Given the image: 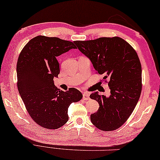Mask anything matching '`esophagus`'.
I'll return each instance as SVG.
<instances>
[{
	"label": "esophagus",
	"mask_w": 160,
	"mask_h": 160,
	"mask_svg": "<svg viewBox=\"0 0 160 160\" xmlns=\"http://www.w3.org/2000/svg\"><path fill=\"white\" fill-rule=\"evenodd\" d=\"M89 96H90L89 92H83V98L84 99H85V100H88V99H89Z\"/></svg>",
	"instance_id": "obj_1"
}]
</instances>
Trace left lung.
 <instances>
[{
  "instance_id": "left-lung-1",
  "label": "left lung",
  "mask_w": 160,
  "mask_h": 160,
  "mask_svg": "<svg viewBox=\"0 0 160 160\" xmlns=\"http://www.w3.org/2000/svg\"><path fill=\"white\" fill-rule=\"evenodd\" d=\"M74 42L90 60L96 73L103 74L101 81L108 83L111 90L108 98L98 92L90 95L99 105L97 112L90 115V120L100 130H116L127 121L141 95V65L137 53L119 37Z\"/></svg>"
}]
</instances>
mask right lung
I'll return each mask as SVG.
<instances>
[{"instance_id": "add662e5", "label": "right lung", "mask_w": 160, "mask_h": 160, "mask_svg": "<svg viewBox=\"0 0 160 160\" xmlns=\"http://www.w3.org/2000/svg\"><path fill=\"white\" fill-rule=\"evenodd\" d=\"M72 49H77L72 42L38 35L25 45L18 58V90L30 116L44 128L56 129L64 125L69 118V106L83 98L77 89L64 92L53 83L60 73L57 56Z\"/></svg>"}]
</instances>
